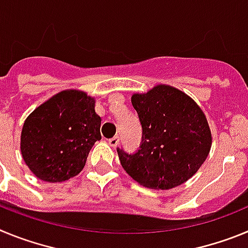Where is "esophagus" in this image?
<instances>
[{"mask_svg":"<svg viewBox=\"0 0 248 248\" xmlns=\"http://www.w3.org/2000/svg\"><path fill=\"white\" fill-rule=\"evenodd\" d=\"M108 141H109V145L110 146H118V144H119V137H118V135H115V137L110 138Z\"/></svg>","mask_w":248,"mask_h":248,"instance_id":"34e87169","label":"esophagus"}]
</instances>
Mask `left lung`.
<instances>
[{"label":"left lung","instance_id":"1","mask_svg":"<svg viewBox=\"0 0 248 248\" xmlns=\"http://www.w3.org/2000/svg\"><path fill=\"white\" fill-rule=\"evenodd\" d=\"M143 138L139 150L117 149L123 169L140 185L169 190L196 174L210 153L211 130L205 114L187 94L159 84L133 94Z\"/></svg>","mask_w":248,"mask_h":248}]
</instances>
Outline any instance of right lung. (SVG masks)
Wrapping results in <instances>:
<instances>
[{
	"label": "right lung",
	"instance_id": "1",
	"mask_svg": "<svg viewBox=\"0 0 248 248\" xmlns=\"http://www.w3.org/2000/svg\"><path fill=\"white\" fill-rule=\"evenodd\" d=\"M95 99L67 89L41 104L25 120L21 153L38 179L62 183L83 170L89 151L102 139Z\"/></svg>",
	"mask_w": 248,
	"mask_h": 248
}]
</instances>
